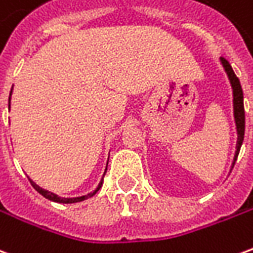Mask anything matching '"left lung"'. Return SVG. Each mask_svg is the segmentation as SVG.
Returning <instances> with one entry per match:
<instances>
[{
    "label": "left lung",
    "instance_id": "8db88e82",
    "mask_svg": "<svg viewBox=\"0 0 253 253\" xmlns=\"http://www.w3.org/2000/svg\"><path fill=\"white\" fill-rule=\"evenodd\" d=\"M219 62L222 65L223 70L226 73L229 78V83L232 86V92H233V116L234 123H236V130H237V143H236V153H234L233 163H232V168L236 164V160L240 153V148L244 141V131H245V111H244V94H243V89H241V84L237 76L234 74L233 69L230 66V63L225 59V58H219ZM230 168V169H232Z\"/></svg>",
    "mask_w": 253,
    "mask_h": 253
}]
</instances>
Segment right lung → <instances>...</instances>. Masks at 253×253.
<instances>
[{"instance_id": "right-lung-1", "label": "right lung", "mask_w": 253, "mask_h": 253, "mask_svg": "<svg viewBox=\"0 0 253 253\" xmlns=\"http://www.w3.org/2000/svg\"><path fill=\"white\" fill-rule=\"evenodd\" d=\"M12 90H13V88L10 89V96H12ZM10 96H9V108H10ZM107 165H108V163H107ZM105 172H107V168H105L104 170V175ZM104 175H103V177H104ZM103 177H101V180H100L99 186L96 187V190L93 191V192H89V194H86V195H83V196H76V198H61V196H58L57 194H54V192H50L48 190H44V188H42V187H39L38 184H36L35 181H32L30 179L31 184H32V187L35 188L41 195H43L46 199H48V201H52V202H57V203H77V202H83L85 201V199H88V198H92V196L97 192V191L100 190V187L103 186Z\"/></svg>"}]
</instances>
